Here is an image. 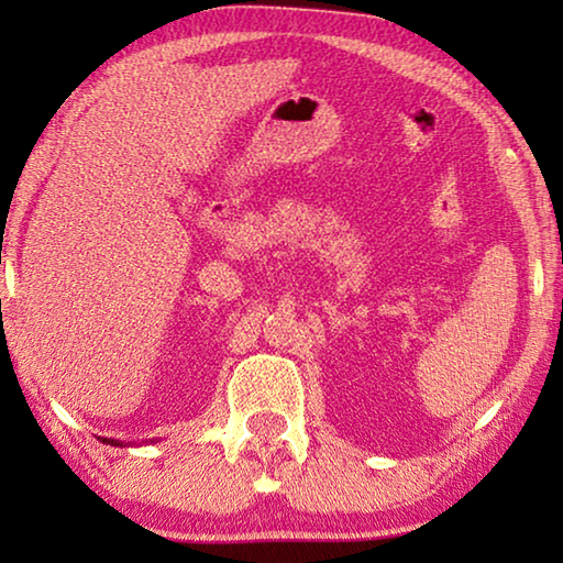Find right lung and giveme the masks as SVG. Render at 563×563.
I'll return each mask as SVG.
<instances>
[{
    "label": "right lung",
    "mask_w": 563,
    "mask_h": 563,
    "mask_svg": "<svg viewBox=\"0 0 563 563\" xmlns=\"http://www.w3.org/2000/svg\"><path fill=\"white\" fill-rule=\"evenodd\" d=\"M103 442H109V444H113V446H119V442H113V440H103Z\"/></svg>",
    "instance_id": "1"
}]
</instances>
